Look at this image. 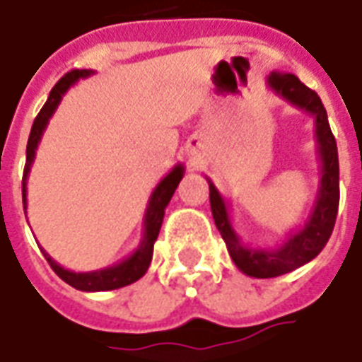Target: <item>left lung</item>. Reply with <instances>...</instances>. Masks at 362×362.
Segmentation results:
<instances>
[{
	"mask_svg": "<svg viewBox=\"0 0 362 362\" xmlns=\"http://www.w3.org/2000/svg\"><path fill=\"white\" fill-rule=\"evenodd\" d=\"M267 84L278 98L294 105L298 110L310 113L315 125V143L320 156V188L313 202L312 211L304 223L288 233L286 241L276 249H260L245 245L233 229L229 204L216 184L207 178L209 184V204L219 233L223 237L227 251L233 259L235 267L243 274L252 278H274L300 269L302 264L315 259L325 243L329 241L333 225L337 219L339 207V156L337 143L331 133L327 111L323 107L320 95L304 86L294 74L272 72L267 78Z\"/></svg>",
	"mask_w": 362,
	"mask_h": 362,
	"instance_id": "8db88e82",
	"label": "left lung"
}]
</instances>
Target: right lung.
<instances>
[{"label": "right lung", "mask_w": 362, "mask_h": 362, "mask_svg": "<svg viewBox=\"0 0 362 362\" xmlns=\"http://www.w3.org/2000/svg\"><path fill=\"white\" fill-rule=\"evenodd\" d=\"M93 70H72L66 76H62L57 82V86L50 90L49 100L42 105V110L39 111L37 119L33 123L31 135H29V143H27V163H25V173H23V209H27V178L31 173V166L35 163V155L39 148L42 133L49 125L50 117L54 115V111L62 102L64 93L72 88V86L92 76ZM182 176H184V164H176L170 173L164 176L163 180L156 184V188L151 194L148 206H146L145 219H143V239L139 243V247L135 251L129 255L127 259L119 260L115 264H111L107 269L90 270V272H74L68 270L64 267H60L57 260L50 257L49 252L42 249L45 259L49 260V264L52 270L57 272L58 276L62 278L66 284H70L76 290L82 292H105V290H117V288L129 286L133 282H137L139 278L145 276V272L148 270V264L153 260V249H155V241L160 231V225L164 219V209L168 206V202L174 196V192L180 184Z\"/></svg>", "instance_id": "add662e5"}]
</instances>
